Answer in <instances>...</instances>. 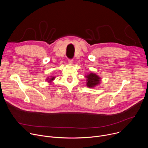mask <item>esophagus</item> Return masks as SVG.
Wrapping results in <instances>:
<instances>
[{
    "label": "esophagus",
    "instance_id": "1",
    "mask_svg": "<svg viewBox=\"0 0 148 148\" xmlns=\"http://www.w3.org/2000/svg\"><path fill=\"white\" fill-rule=\"evenodd\" d=\"M68 62L70 64H72L73 63V59H69Z\"/></svg>",
    "mask_w": 148,
    "mask_h": 148
}]
</instances>
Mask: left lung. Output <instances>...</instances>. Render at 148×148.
Masks as SVG:
<instances>
[{"instance_id": "8db88e82", "label": "left lung", "mask_w": 148, "mask_h": 148, "mask_svg": "<svg viewBox=\"0 0 148 148\" xmlns=\"http://www.w3.org/2000/svg\"><path fill=\"white\" fill-rule=\"evenodd\" d=\"M87 86L88 87H93L100 83V78L95 73H90L87 75Z\"/></svg>"}]
</instances>
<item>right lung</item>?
I'll return each mask as SVG.
<instances>
[{
    "instance_id": "add662e5",
    "label": "right lung",
    "mask_w": 148,
    "mask_h": 148,
    "mask_svg": "<svg viewBox=\"0 0 148 148\" xmlns=\"http://www.w3.org/2000/svg\"><path fill=\"white\" fill-rule=\"evenodd\" d=\"M54 78H55V77H52V78H51V79H49V81H51V80H53V79H54Z\"/></svg>"
}]
</instances>
